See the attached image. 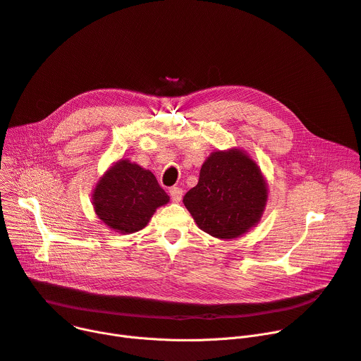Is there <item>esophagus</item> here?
<instances>
[{
    "label": "esophagus",
    "mask_w": 361,
    "mask_h": 361,
    "mask_svg": "<svg viewBox=\"0 0 361 361\" xmlns=\"http://www.w3.org/2000/svg\"><path fill=\"white\" fill-rule=\"evenodd\" d=\"M169 196H171V199H173V202L178 203L181 200V197H183V188H180V187H171L169 188Z\"/></svg>",
    "instance_id": "1"
}]
</instances>
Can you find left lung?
<instances>
[{
	"label": "left lung",
	"instance_id": "1",
	"mask_svg": "<svg viewBox=\"0 0 361 361\" xmlns=\"http://www.w3.org/2000/svg\"><path fill=\"white\" fill-rule=\"evenodd\" d=\"M268 184L257 164L240 149L212 152L196 187L183 197L197 226L212 237L233 240L260 221Z\"/></svg>",
	"mask_w": 361,
	"mask_h": 361
}]
</instances>
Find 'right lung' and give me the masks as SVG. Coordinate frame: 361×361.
Here are the masks:
<instances>
[{
  "label": "right lung",
  "mask_w": 361,
  "mask_h": 361,
  "mask_svg": "<svg viewBox=\"0 0 361 361\" xmlns=\"http://www.w3.org/2000/svg\"><path fill=\"white\" fill-rule=\"evenodd\" d=\"M92 200L94 212L108 228L131 234L143 230L169 196L149 169L120 159L101 177Z\"/></svg>",
  "instance_id": "1"
}]
</instances>
